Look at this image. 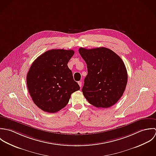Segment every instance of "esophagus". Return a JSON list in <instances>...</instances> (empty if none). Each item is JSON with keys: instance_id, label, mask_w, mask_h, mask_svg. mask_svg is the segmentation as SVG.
<instances>
[{"instance_id": "obj_1", "label": "esophagus", "mask_w": 156, "mask_h": 156, "mask_svg": "<svg viewBox=\"0 0 156 156\" xmlns=\"http://www.w3.org/2000/svg\"><path fill=\"white\" fill-rule=\"evenodd\" d=\"M78 84H79L80 87H81L82 86V82H81V81H78Z\"/></svg>"}]
</instances>
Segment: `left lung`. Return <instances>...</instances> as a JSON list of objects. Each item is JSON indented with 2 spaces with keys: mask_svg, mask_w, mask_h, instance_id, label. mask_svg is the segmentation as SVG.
<instances>
[{
  "mask_svg": "<svg viewBox=\"0 0 156 156\" xmlns=\"http://www.w3.org/2000/svg\"><path fill=\"white\" fill-rule=\"evenodd\" d=\"M79 52L88 72L82 89L84 97L96 107H112L122 96L127 83V71L122 60L104 47L80 48Z\"/></svg>",
  "mask_w": 156,
  "mask_h": 156,
  "instance_id": "obj_1",
  "label": "left lung"
}]
</instances>
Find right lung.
I'll use <instances>...</instances> for the list:
<instances>
[{
    "instance_id": "add662e5",
    "label": "right lung",
    "mask_w": 156,
    "mask_h": 156,
    "mask_svg": "<svg viewBox=\"0 0 156 156\" xmlns=\"http://www.w3.org/2000/svg\"><path fill=\"white\" fill-rule=\"evenodd\" d=\"M73 50L51 49L40 55L27 76L29 93L34 104L48 113H55L69 102L71 94L80 90L67 63Z\"/></svg>"
}]
</instances>
